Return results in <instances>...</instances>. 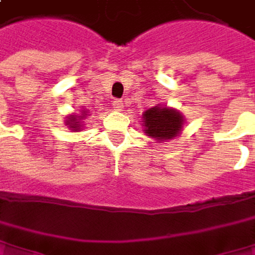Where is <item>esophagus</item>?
Masks as SVG:
<instances>
[{
    "instance_id": "esophagus-1",
    "label": "esophagus",
    "mask_w": 255,
    "mask_h": 255,
    "mask_svg": "<svg viewBox=\"0 0 255 255\" xmlns=\"http://www.w3.org/2000/svg\"><path fill=\"white\" fill-rule=\"evenodd\" d=\"M114 108H115L117 111H121V109L124 108V103H123V100H118V99H115V100H114Z\"/></svg>"
}]
</instances>
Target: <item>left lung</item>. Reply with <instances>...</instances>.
I'll use <instances>...</instances> for the list:
<instances>
[{
  "label": "left lung",
  "mask_w": 255,
  "mask_h": 255,
  "mask_svg": "<svg viewBox=\"0 0 255 255\" xmlns=\"http://www.w3.org/2000/svg\"><path fill=\"white\" fill-rule=\"evenodd\" d=\"M184 118L177 109L167 106H153L143 114L144 132L155 140H171L181 132Z\"/></svg>",
  "instance_id": "left-lung-1"
}]
</instances>
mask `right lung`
Here are the masks:
<instances>
[{"label": "right lung", "instance_id": "add662e5", "mask_svg": "<svg viewBox=\"0 0 255 255\" xmlns=\"http://www.w3.org/2000/svg\"><path fill=\"white\" fill-rule=\"evenodd\" d=\"M87 114H85V111L81 114V115H69L68 117V120H66V126H69V128L72 129V131H81V120L85 117Z\"/></svg>", "mask_w": 255, "mask_h": 255}]
</instances>
